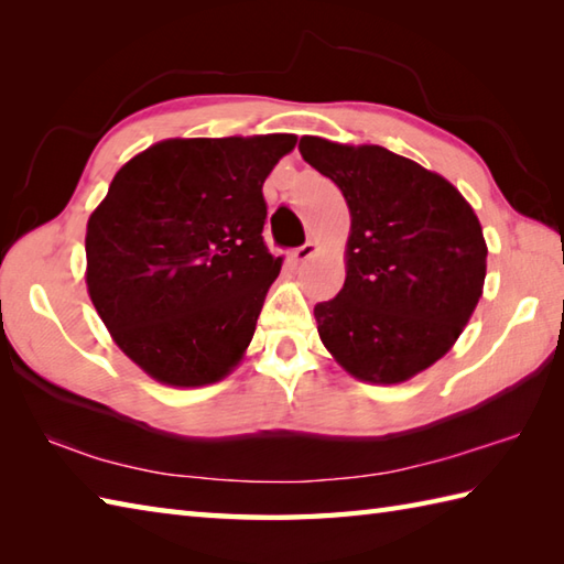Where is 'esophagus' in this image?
<instances>
[{"label": "esophagus", "mask_w": 564, "mask_h": 564, "mask_svg": "<svg viewBox=\"0 0 564 564\" xmlns=\"http://www.w3.org/2000/svg\"><path fill=\"white\" fill-rule=\"evenodd\" d=\"M317 249H319V247H317L315 242H305L303 247H297V249L293 251L291 259H293L295 263H303V261H307L313 254H317Z\"/></svg>", "instance_id": "1"}]
</instances>
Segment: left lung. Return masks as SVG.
Here are the masks:
<instances>
[{"mask_svg": "<svg viewBox=\"0 0 564 564\" xmlns=\"http://www.w3.org/2000/svg\"><path fill=\"white\" fill-rule=\"evenodd\" d=\"M297 150L351 213L344 289L315 305L319 339L358 380H410L451 349L480 301V220L446 178L380 145L305 135Z\"/></svg>", "mask_w": 564, "mask_h": 564, "instance_id": "1", "label": "left lung"}]
</instances>
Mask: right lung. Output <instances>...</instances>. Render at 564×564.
<instances>
[{"label":"right lung","mask_w":564,"mask_h":564,"mask_svg":"<svg viewBox=\"0 0 564 564\" xmlns=\"http://www.w3.org/2000/svg\"><path fill=\"white\" fill-rule=\"evenodd\" d=\"M289 133L162 140L123 164L87 223V289L121 351L174 388L245 356L281 257L261 186Z\"/></svg>","instance_id":"add662e5"}]
</instances>
